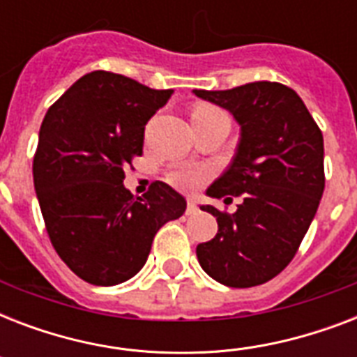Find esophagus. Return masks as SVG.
<instances>
[{
	"label": "esophagus",
	"mask_w": 357,
	"mask_h": 357,
	"mask_svg": "<svg viewBox=\"0 0 357 357\" xmlns=\"http://www.w3.org/2000/svg\"><path fill=\"white\" fill-rule=\"evenodd\" d=\"M198 213V206L195 200H187V215H196Z\"/></svg>",
	"instance_id": "obj_1"
}]
</instances>
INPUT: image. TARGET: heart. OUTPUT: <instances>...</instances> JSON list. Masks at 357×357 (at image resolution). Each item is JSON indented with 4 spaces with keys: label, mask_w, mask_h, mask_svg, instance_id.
<instances>
[{
    "label": "heart",
    "mask_w": 357,
    "mask_h": 357,
    "mask_svg": "<svg viewBox=\"0 0 357 357\" xmlns=\"http://www.w3.org/2000/svg\"><path fill=\"white\" fill-rule=\"evenodd\" d=\"M217 114H224L222 111H218L217 107L211 105H198L192 111V120L198 119H209V116H217ZM209 178V172L206 168L192 167V165H185V167L174 168L172 172L168 174V181L178 187L181 190H195L198 189L206 179Z\"/></svg>",
    "instance_id": "b5f03b06"
}]
</instances>
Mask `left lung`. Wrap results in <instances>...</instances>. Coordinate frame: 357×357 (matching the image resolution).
<instances>
[{
    "label": "left lung",
    "mask_w": 357,
    "mask_h": 357,
    "mask_svg": "<svg viewBox=\"0 0 357 357\" xmlns=\"http://www.w3.org/2000/svg\"><path fill=\"white\" fill-rule=\"evenodd\" d=\"M228 109L241 123V142L229 168L207 189L226 204L213 206L217 235L196 246L202 268L228 287H254L291 263L324 192V140L304 102L282 83L255 81L229 91H195Z\"/></svg>",
    "instance_id": "left-lung-1"
}]
</instances>
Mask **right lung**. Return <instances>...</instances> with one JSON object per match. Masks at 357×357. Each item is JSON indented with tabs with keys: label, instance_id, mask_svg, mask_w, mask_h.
<instances>
[{
	"label": "right lung",
	"instance_id": "add662e5",
	"mask_svg": "<svg viewBox=\"0 0 357 357\" xmlns=\"http://www.w3.org/2000/svg\"><path fill=\"white\" fill-rule=\"evenodd\" d=\"M172 94L96 70L42 120L33 181L46 231L70 271L92 285L133 278L159 228L185 213L183 196L162 181L142 198L122 183L123 170L142 155L146 123Z\"/></svg>",
	"mask_w": 357,
	"mask_h": 357
}]
</instances>
